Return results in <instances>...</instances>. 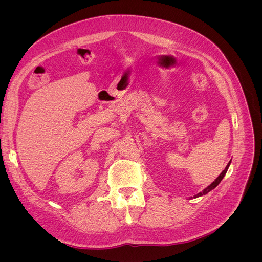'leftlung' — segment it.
Here are the masks:
<instances>
[{"instance_id": "obj_1", "label": "left lung", "mask_w": 262, "mask_h": 262, "mask_svg": "<svg viewBox=\"0 0 262 262\" xmlns=\"http://www.w3.org/2000/svg\"><path fill=\"white\" fill-rule=\"evenodd\" d=\"M229 164H230V161L228 162V164L226 166V168L222 171V173L220 174L217 177H216V180L213 182V183H211L207 188H205L202 192H200V193H198L196 195H194V198H199V196H202V195H205V194H207L208 192H210L212 189H214L220 183H221V181L223 180V177L225 176V174H226V172H227V170H228V168H229Z\"/></svg>"}]
</instances>
